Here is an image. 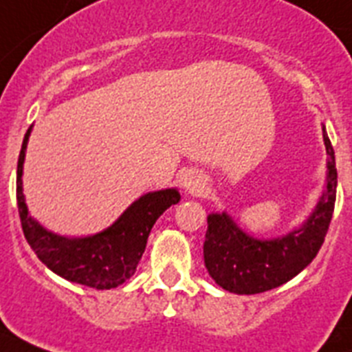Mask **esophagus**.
I'll return each mask as SVG.
<instances>
[{
	"label": "esophagus",
	"mask_w": 352,
	"mask_h": 352,
	"mask_svg": "<svg viewBox=\"0 0 352 352\" xmlns=\"http://www.w3.org/2000/svg\"><path fill=\"white\" fill-rule=\"evenodd\" d=\"M203 178L201 176H197L195 173H188L185 176V179H183V186H185L186 192H190V194H197V192H201V188H203Z\"/></svg>",
	"instance_id": "34e87169"
}]
</instances>
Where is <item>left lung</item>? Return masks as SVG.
Here are the masks:
<instances>
[{
  "label": "left lung",
  "instance_id": "1",
  "mask_svg": "<svg viewBox=\"0 0 352 352\" xmlns=\"http://www.w3.org/2000/svg\"><path fill=\"white\" fill-rule=\"evenodd\" d=\"M322 139L328 153L326 188L301 227L282 238L257 239L241 231L226 211L208 214L204 264L220 287L234 294L270 291L294 278L317 256L333 217L337 197L335 151L324 125Z\"/></svg>",
  "mask_w": 352,
  "mask_h": 352
}]
</instances>
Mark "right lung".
<instances>
[{"label":"right lung","instance_id":"right-lung-1","mask_svg":"<svg viewBox=\"0 0 352 352\" xmlns=\"http://www.w3.org/2000/svg\"><path fill=\"white\" fill-rule=\"evenodd\" d=\"M31 126L24 135L17 162V208L28 243L40 261L65 280L93 289H113L135 273L151 227L164 211L178 204L176 188L148 192L130 204L111 227L84 238L54 234L31 219L23 194V166Z\"/></svg>","mask_w":352,"mask_h":352}]
</instances>
